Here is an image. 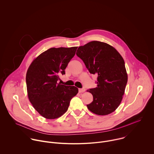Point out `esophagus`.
<instances>
[{
  "instance_id": "obj_1",
  "label": "esophagus",
  "mask_w": 154,
  "mask_h": 154,
  "mask_svg": "<svg viewBox=\"0 0 154 154\" xmlns=\"http://www.w3.org/2000/svg\"><path fill=\"white\" fill-rule=\"evenodd\" d=\"M85 88H79V93H84V92H85Z\"/></svg>"
}]
</instances>
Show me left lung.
<instances>
[{"mask_svg":"<svg viewBox=\"0 0 154 154\" xmlns=\"http://www.w3.org/2000/svg\"><path fill=\"white\" fill-rule=\"evenodd\" d=\"M76 55L83 61L90 73L97 76V87L88 91L93 100L87 105V108L97 115L112 112L122 100L128 81L122 57L111 46L97 41L79 47Z\"/></svg>","mask_w":154,"mask_h":154,"instance_id":"left-lung-1","label":"left lung"}]
</instances>
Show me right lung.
Masks as SVG:
<instances>
[{
	"instance_id": "add662e5",
	"label": "right lung",
	"mask_w": 154,
	"mask_h": 154,
	"mask_svg": "<svg viewBox=\"0 0 154 154\" xmlns=\"http://www.w3.org/2000/svg\"><path fill=\"white\" fill-rule=\"evenodd\" d=\"M78 47L51 48L40 54L26 73L28 95L37 111L48 119L60 117L68 109L71 99L78 93L75 86L58 81L75 56Z\"/></svg>"
}]
</instances>
